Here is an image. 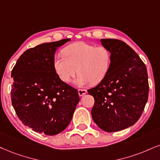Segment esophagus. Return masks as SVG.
I'll return each instance as SVG.
<instances>
[{
    "mask_svg": "<svg viewBox=\"0 0 160 160\" xmlns=\"http://www.w3.org/2000/svg\"><path fill=\"white\" fill-rule=\"evenodd\" d=\"M78 95H79V96H84V94L87 93V90L84 89H78Z\"/></svg>",
    "mask_w": 160,
    "mask_h": 160,
    "instance_id": "34e87169",
    "label": "esophagus"
}]
</instances>
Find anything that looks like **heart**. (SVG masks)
Listing matches in <instances>:
<instances>
[{
  "label": "heart",
  "instance_id": "1",
  "mask_svg": "<svg viewBox=\"0 0 160 160\" xmlns=\"http://www.w3.org/2000/svg\"><path fill=\"white\" fill-rule=\"evenodd\" d=\"M62 55L54 57L53 68L64 83H70L78 72L76 80L78 86L97 84L109 72L112 55L104 46L76 42L65 47Z\"/></svg>",
  "mask_w": 160,
  "mask_h": 160
}]
</instances>
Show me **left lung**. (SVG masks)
I'll list each match as a JSON object with an SVG mask.
<instances>
[{"instance_id": "8db88e82", "label": "left lung", "mask_w": 160, "mask_h": 160, "mask_svg": "<svg viewBox=\"0 0 160 160\" xmlns=\"http://www.w3.org/2000/svg\"><path fill=\"white\" fill-rule=\"evenodd\" d=\"M112 55L107 76L88 90L95 99L91 115L98 128L116 132L134 125L148 98L147 68L131 47L118 39H101Z\"/></svg>"}]
</instances>
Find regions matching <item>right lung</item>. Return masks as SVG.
Segmentation results:
<instances>
[{
    "mask_svg": "<svg viewBox=\"0 0 160 160\" xmlns=\"http://www.w3.org/2000/svg\"><path fill=\"white\" fill-rule=\"evenodd\" d=\"M70 39L44 43L26 50L12 70V104L32 131L56 135L68 127L79 102L78 90L64 83L53 68L57 49Z\"/></svg>",
    "mask_w": 160,
    "mask_h": 160,
    "instance_id": "1",
    "label": "right lung"
}]
</instances>
